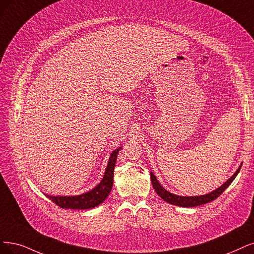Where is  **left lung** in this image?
Segmentation results:
<instances>
[{
	"label": "left lung",
	"mask_w": 254,
	"mask_h": 254,
	"mask_svg": "<svg viewBox=\"0 0 254 254\" xmlns=\"http://www.w3.org/2000/svg\"><path fill=\"white\" fill-rule=\"evenodd\" d=\"M240 170H241V166L239 167V170L234 173V175L230 178V179L227 180V182H225L222 186H220L218 190H213L210 193H207L205 195H199V196H180V195L171 193L170 191L164 190L160 185V183L157 181L156 177L153 173H151V180H152V184L155 191L160 195L165 202L173 205H177V206H182V207H195V206L203 205L217 199L218 196L231 184V182L234 180V178H236L237 175L239 174Z\"/></svg>",
	"instance_id": "left-lung-1"
}]
</instances>
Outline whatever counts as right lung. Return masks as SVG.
<instances>
[{
	"instance_id": "right-lung-1",
	"label": "right lung",
	"mask_w": 254,
	"mask_h": 254,
	"mask_svg": "<svg viewBox=\"0 0 254 254\" xmlns=\"http://www.w3.org/2000/svg\"><path fill=\"white\" fill-rule=\"evenodd\" d=\"M119 149L120 147L115 149V151L111 154L105 176H103L101 182L95 187V189H93L89 192L74 196H48L55 205H58L59 207L62 208L90 209L96 207V206H98L107 199V196L111 192L113 186V178H114V167Z\"/></svg>"
}]
</instances>
